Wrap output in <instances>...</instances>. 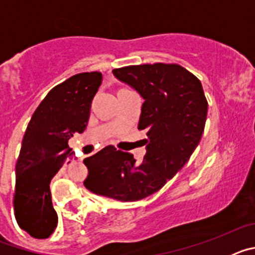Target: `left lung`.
I'll return each mask as SVG.
<instances>
[{"label": "left lung", "mask_w": 255, "mask_h": 255, "mask_svg": "<svg viewBox=\"0 0 255 255\" xmlns=\"http://www.w3.org/2000/svg\"><path fill=\"white\" fill-rule=\"evenodd\" d=\"M117 80L144 100L138 129L147 131L145 155L103 148L84 159L89 175L84 185L101 197L136 202L154 194L189 161L199 144L207 120V103L199 79L175 64L115 69Z\"/></svg>", "instance_id": "8db88e82"}]
</instances>
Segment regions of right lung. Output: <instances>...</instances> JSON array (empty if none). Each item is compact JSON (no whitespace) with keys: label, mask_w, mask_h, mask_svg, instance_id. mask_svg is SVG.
<instances>
[{"label":"right lung","mask_w":255,"mask_h":255,"mask_svg":"<svg viewBox=\"0 0 255 255\" xmlns=\"http://www.w3.org/2000/svg\"><path fill=\"white\" fill-rule=\"evenodd\" d=\"M101 83L98 71L71 76L49 91L29 121L15 168L13 209L19 226L33 238H49L57 227L49 184L74 157L67 141L87 129Z\"/></svg>","instance_id":"obj_1"}]
</instances>
